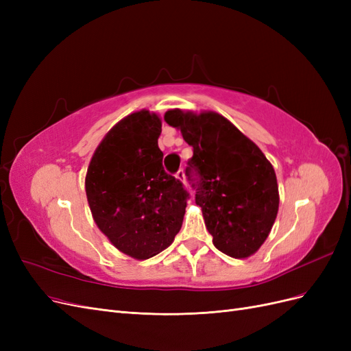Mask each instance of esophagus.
I'll use <instances>...</instances> for the list:
<instances>
[{
    "mask_svg": "<svg viewBox=\"0 0 351 351\" xmlns=\"http://www.w3.org/2000/svg\"><path fill=\"white\" fill-rule=\"evenodd\" d=\"M176 178L178 180V182H182V183H186V174H184V171H183V169H178V171H177V174H176Z\"/></svg>",
    "mask_w": 351,
    "mask_h": 351,
    "instance_id": "1",
    "label": "esophagus"
}]
</instances>
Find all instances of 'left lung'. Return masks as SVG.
<instances>
[{
	"mask_svg": "<svg viewBox=\"0 0 351 351\" xmlns=\"http://www.w3.org/2000/svg\"><path fill=\"white\" fill-rule=\"evenodd\" d=\"M164 120L193 147L186 171L195 169L200 177L195 199L214 246L236 259L252 256L268 239L278 214L272 164L218 112L176 108L168 110Z\"/></svg>",
	"mask_w": 351,
	"mask_h": 351,
	"instance_id": "obj_1",
	"label": "left lung"
}]
</instances>
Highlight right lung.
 I'll use <instances>...</instances> for the list:
<instances>
[{
  "instance_id": "add662e5",
  "label": "right lung",
  "mask_w": 351,
  "mask_h": 351,
  "mask_svg": "<svg viewBox=\"0 0 351 351\" xmlns=\"http://www.w3.org/2000/svg\"><path fill=\"white\" fill-rule=\"evenodd\" d=\"M161 127L159 115L147 110L124 117L98 145L84 178L95 224L137 261L167 249L186 214L189 195L162 167Z\"/></svg>"
}]
</instances>
